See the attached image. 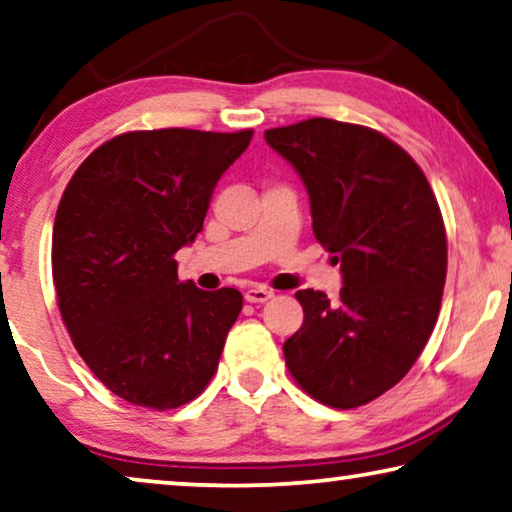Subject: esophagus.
I'll return each instance as SVG.
<instances>
[{
    "label": "esophagus",
    "instance_id": "34e87169",
    "mask_svg": "<svg viewBox=\"0 0 512 512\" xmlns=\"http://www.w3.org/2000/svg\"><path fill=\"white\" fill-rule=\"evenodd\" d=\"M243 296H246L248 303H266L269 299H273V292L266 287H250L246 289V294Z\"/></svg>",
    "mask_w": 512,
    "mask_h": 512
}]
</instances>
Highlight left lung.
I'll list each match as a JSON object with an SVG mask.
<instances>
[{
	"label": "left lung",
	"instance_id": "1",
	"mask_svg": "<svg viewBox=\"0 0 512 512\" xmlns=\"http://www.w3.org/2000/svg\"><path fill=\"white\" fill-rule=\"evenodd\" d=\"M264 140L301 177L312 232L342 273L340 301L296 292L303 326L282 345L287 368L322 404L361 407L407 375L437 324L448 262L437 197L372 128L317 117Z\"/></svg>",
	"mask_w": 512,
	"mask_h": 512
}]
</instances>
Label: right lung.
I'll list each match as a JSON object with an SVG mask.
<instances>
[{
  "instance_id": "right-lung-1",
  "label": "right lung",
  "mask_w": 512,
  "mask_h": 512,
  "mask_svg": "<svg viewBox=\"0 0 512 512\" xmlns=\"http://www.w3.org/2000/svg\"><path fill=\"white\" fill-rule=\"evenodd\" d=\"M253 131H133L101 144L61 195L52 278L89 370L137 407L197 398L218 368L243 296L181 282L174 253L202 232L218 179Z\"/></svg>"
}]
</instances>
